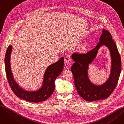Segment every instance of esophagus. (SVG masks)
I'll use <instances>...</instances> for the list:
<instances>
[{
	"instance_id": "34e87169",
	"label": "esophagus",
	"mask_w": 124,
	"mask_h": 124,
	"mask_svg": "<svg viewBox=\"0 0 124 124\" xmlns=\"http://www.w3.org/2000/svg\"><path fill=\"white\" fill-rule=\"evenodd\" d=\"M71 60V57L69 56H66L64 58V61L65 63H68Z\"/></svg>"
}]
</instances>
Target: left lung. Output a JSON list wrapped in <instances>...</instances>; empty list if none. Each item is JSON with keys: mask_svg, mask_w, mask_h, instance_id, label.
Segmentation results:
<instances>
[{"mask_svg": "<svg viewBox=\"0 0 124 124\" xmlns=\"http://www.w3.org/2000/svg\"><path fill=\"white\" fill-rule=\"evenodd\" d=\"M100 42L95 48L86 53H74L72 55L75 62L71 67L76 88L80 96L88 101L107 99L113 92L118 83L121 72V59L116 45L110 32L103 29ZM102 45L110 49L112 57V69L109 78L101 86H96L90 82L87 74L88 65L96 56Z\"/></svg>", "mask_w": 124, "mask_h": 124, "instance_id": "1", "label": "left lung"}]
</instances>
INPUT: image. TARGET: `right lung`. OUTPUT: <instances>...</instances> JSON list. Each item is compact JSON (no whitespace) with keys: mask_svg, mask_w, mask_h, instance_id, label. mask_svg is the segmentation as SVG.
Instances as JSON below:
<instances>
[{"mask_svg":"<svg viewBox=\"0 0 124 124\" xmlns=\"http://www.w3.org/2000/svg\"><path fill=\"white\" fill-rule=\"evenodd\" d=\"M11 50L12 46L9 45L6 52L4 61L6 77L12 92L19 98L30 102L37 103L47 100L54 92L55 79L63 69L64 58H61L57 62L48 66L45 71L43 84L41 88L37 92H30L23 90L15 81L10 63Z\"/></svg>","mask_w":124,"mask_h":124,"instance_id":"add662e5","label":"right lung"}]
</instances>
